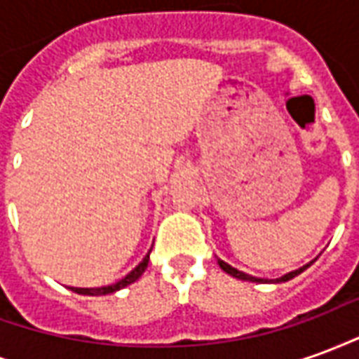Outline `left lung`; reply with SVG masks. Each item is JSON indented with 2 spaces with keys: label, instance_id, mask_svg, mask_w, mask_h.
Listing matches in <instances>:
<instances>
[{
  "label": "left lung",
  "instance_id": "8db88e82",
  "mask_svg": "<svg viewBox=\"0 0 359 359\" xmlns=\"http://www.w3.org/2000/svg\"><path fill=\"white\" fill-rule=\"evenodd\" d=\"M313 262H316V259H313ZM313 262H309V264H306V265H304V267H300V269L290 271V273H286V275H283V277H278V278H259V277H252V275H248V273H244V271L234 269L233 265L225 264L223 259H217L219 267L225 271V273H229L231 277L241 278V280H250V283H285V280H290V278H294V277H296V275H300L302 271L308 269L309 265L313 264Z\"/></svg>",
  "mask_w": 359,
  "mask_h": 359
}]
</instances>
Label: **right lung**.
I'll list each match as a JSON object with an SVG mask.
<instances>
[{
  "label": "right lung",
  "instance_id": "1",
  "mask_svg": "<svg viewBox=\"0 0 359 359\" xmlns=\"http://www.w3.org/2000/svg\"><path fill=\"white\" fill-rule=\"evenodd\" d=\"M151 252V250H149ZM149 252L144 256V259H142L140 264L136 265L126 277H123L121 280H117L115 285H107V286H97V288H74V286H71V290L76 294H84V296H105V294H113L117 292V290H121V288H125V286L133 285L134 280H138V278L142 277V273L146 271V267H148V262H149Z\"/></svg>",
  "mask_w": 359,
  "mask_h": 359
}]
</instances>
